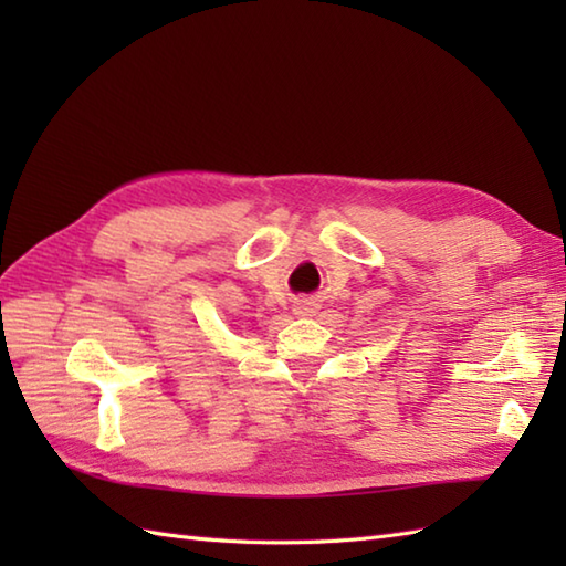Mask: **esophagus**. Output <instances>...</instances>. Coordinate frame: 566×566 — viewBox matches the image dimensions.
<instances>
[{
    "instance_id": "esophagus-1",
    "label": "esophagus",
    "mask_w": 566,
    "mask_h": 566,
    "mask_svg": "<svg viewBox=\"0 0 566 566\" xmlns=\"http://www.w3.org/2000/svg\"><path fill=\"white\" fill-rule=\"evenodd\" d=\"M294 311H296L298 316H311V314H314V311H316V304H314V302H298Z\"/></svg>"
}]
</instances>
